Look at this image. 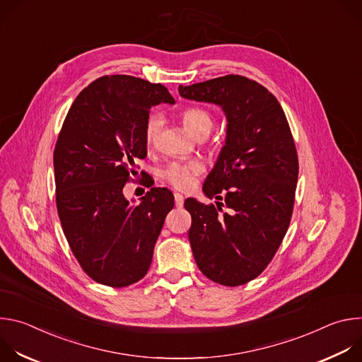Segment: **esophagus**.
Here are the masks:
<instances>
[{"label": "esophagus", "instance_id": "esophagus-1", "mask_svg": "<svg viewBox=\"0 0 362 362\" xmlns=\"http://www.w3.org/2000/svg\"><path fill=\"white\" fill-rule=\"evenodd\" d=\"M175 203L177 208H182L183 203H185V197L180 193H175Z\"/></svg>", "mask_w": 362, "mask_h": 362}]
</instances>
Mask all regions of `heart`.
<instances>
[{"mask_svg": "<svg viewBox=\"0 0 362 362\" xmlns=\"http://www.w3.org/2000/svg\"><path fill=\"white\" fill-rule=\"evenodd\" d=\"M182 122L185 129L194 137L208 136L212 130V116L200 107H187L182 113ZM162 129V117L151 115L144 126V143L147 147H153L159 139ZM203 172V166L197 160L192 162H172L162 169V177L180 190H189L194 186L196 177Z\"/></svg>", "mask_w": 362, "mask_h": 362, "instance_id": "1", "label": "heart"}]
</instances>
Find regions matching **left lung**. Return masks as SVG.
Wrapping results in <instances>:
<instances>
[{"instance_id": "1", "label": "left lung", "mask_w": 362, "mask_h": 362, "mask_svg": "<svg viewBox=\"0 0 362 362\" xmlns=\"http://www.w3.org/2000/svg\"><path fill=\"white\" fill-rule=\"evenodd\" d=\"M187 100L214 103L226 116V140L203 183L209 199L223 200L231 215L186 199L189 240L204 276L239 286L272 261L288 230L298 182V154L276 97L243 76L229 74L179 86ZM221 202H216L217 203Z\"/></svg>"}]
</instances>
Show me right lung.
I'll use <instances>...</instances> for the list:
<instances>
[{"mask_svg":"<svg viewBox=\"0 0 362 362\" xmlns=\"http://www.w3.org/2000/svg\"><path fill=\"white\" fill-rule=\"evenodd\" d=\"M175 105L160 83L103 76L74 100L54 148L56 202L66 239L95 282L123 288L148 271L153 249L173 209L165 187L134 204L123 187L144 159V126L151 106Z\"/></svg>","mask_w":362,"mask_h":362,"instance_id":"right-lung-1","label":"right lung"}]
</instances>
